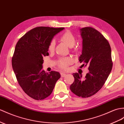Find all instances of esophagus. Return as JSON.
Instances as JSON below:
<instances>
[{"label": "esophagus", "instance_id": "obj_1", "mask_svg": "<svg viewBox=\"0 0 124 124\" xmlns=\"http://www.w3.org/2000/svg\"><path fill=\"white\" fill-rule=\"evenodd\" d=\"M60 75H61V76H62V77H65L66 75V74H65V73H64V72H60Z\"/></svg>", "mask_w": 124, "mask_h": 124}]
</instances>
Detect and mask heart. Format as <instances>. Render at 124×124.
I'll return each instance as SVG.
<instances>
[{"label": "heart", "mask_w": 124, "mask_h": 124, "mask_svg": "<svg viewBox=\"0 0 124 124\" xmlns=\"http://www.w3.org/2000/svg\"><path fill=\"white\" fill-rule=\"evenodd\" d=\"M60 40L64 42L69 47H73L75 43H76V39L75 36L70 31H66L63 34L60 38ZM55 41L53 40L50 42V43L48 47V49L50 52H52L55 49ZM72 60L70 58H60L59 60V66L60 67L63 69H66L67 68V66L72 63Z\"/></svg>", "instance_id": "obj_1"}]
</instances>
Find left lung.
I'll list each match as a JSON object with an SVG mask.
<instances>
[{"mask_svg": "<svg viewBox=\"0 0 124 124\" xmlns=\"http://www.w3.org/2000/svg\"><path fill=\"white\" fill-rule=\"evenodd\" d=\"M83 39L82 52L79 57L81 65L88 66L89 72L82 78L81 74H72L75 81L71 91L83 98L97 93L104 85L113 67L110 45L104 36L92 27L80 29Z\"/></svg>", "mask_w": 124, "mask_h": 124, "instance_id": "1", "label": "left lung"}]
</instances>
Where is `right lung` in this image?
<instances>
[{
	"instance_id": "right-lung-1",
	"label": "right lung",
	"mask_w": 124,
	"mask_h": 124,
	"mask_svg": "<svg viewBox=\"0 0 124 124\" xmlns=\"http://www.w3.org/2000/svg\"><path fill=\"white\" fill-rule=\"evenodd\" d=\"M64 28L38 27L27 32L17 42L12 66L18 82L26 93L36 100L48 97L60 78L59 72L43 70V57L48 56L53 38Z\"/></svg>"
}]
</instances>
